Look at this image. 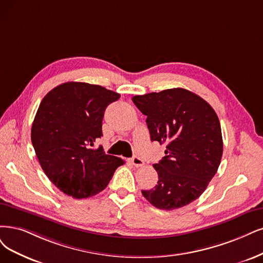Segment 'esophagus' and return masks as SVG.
I'll list each match as a JSON object with an SVG mask.
<instances>
[{"mask_svg": "<svg viewBox=\"0 0 263 263\" xmlns=\"http://www.w3.org/2000/svg\"><path fill=\"white\" fill-rule=\"evenodd\" d=\"M131 162H132V164H133L134 167H142V166H144L143 159H141L138 156H134L133 158H131Z\"/></svg>", "mask_w": 263, "mask_h": 263, "instance_id": "34e87169", "label": "esophagus"}]
</instances>
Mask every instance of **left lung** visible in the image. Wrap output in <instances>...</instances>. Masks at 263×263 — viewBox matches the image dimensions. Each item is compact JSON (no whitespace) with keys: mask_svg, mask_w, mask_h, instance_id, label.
I'll list each match as a JSON object with an SVG mask.
<instances>
[{"mask_svg":"<svg viewBox=\"0 0 263 263\" xmlns=\"http://www.w3.org/2000/svg\"><path fill=\"white\" fill-rule=\"evenodd\" d=\"M132 101L147 116L151 140L167 143L166 156L153 166L156 186L142 191L143 196L162 210L189 205L205 192L220 166L223 141L216 111L181 87L135 95Z\"/></svg>","mask_w":263,"mask_h":263,"instance_id":"left-lung-1","label":"left lung"}]
</instances>
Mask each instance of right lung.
<instances>
[{"label":"right lung","instance_id":"obj_1","mask_svg":"<svg viewBox=\"0 0 263 263\" xmlns=\"http://www.w3.org/2000/svg\"><path fill=\"white\" fill-rule=\"evenodd\" d=\"M120 94L96 84L66 82L39 106L31 142L46 177L66 195L87 198L102 192L124 161L94 142L103 137L106 107Z\"/></svg>","mask_w":263,"mask_h":263}]
</instances>
